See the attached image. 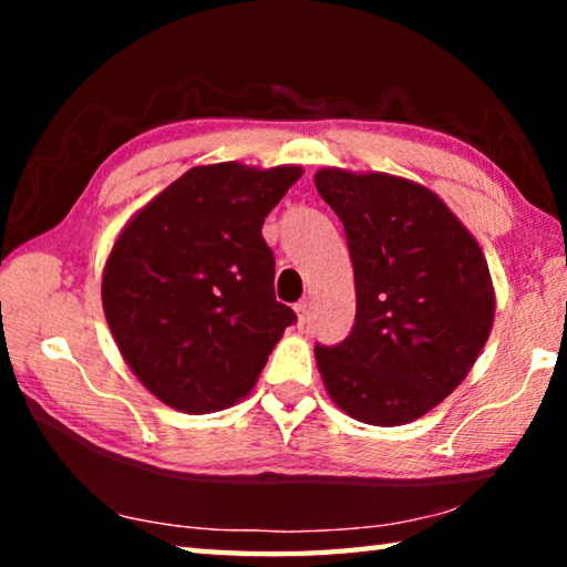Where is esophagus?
<instances>
[{
    "label": "esophagus",
    "mask_w": 567,
    "mask_h": 567,
    "mask_svg": "<svg viewBox=\"0 0 567 567\" xmlns=\"http://www.w3.org/2000/svg\"><path fill=\"white\" fill-rule=\"evenodd\" d=\"M295 315H297V324H300V328H305L307 320H310V302H307V300L297 302L295 305Z\"/></svg>",
    "instance_id": "34e87169"
}]
</instances>
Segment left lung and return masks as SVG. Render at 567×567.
<instances>
[{"mask_svg":"<svg viewBox=\"0 0 567 567\" xmlns=\"http://www.w3.org/2000/svg\"><path fill=\"white\" fill-rule=\"evenodd\" d=\"M354 272L352 332L315 348L334 405L395 427L440 405L483 352L495 290L477 239L433 189L385 172L322 167Z\"/></svg>","mask_w":567,"mask_h":567,"instance_id":"obj_1","label":"left lung"}]
</instances>
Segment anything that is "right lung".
Returning a JSON list of instances; mask_svg holds the SVG:
<instances>
[{"instance_id": "add662e5", "label": "right lung", "mask_w": 567, "mask_h": 567, "mask_svg": "<svg viewBox=\"0 0 567 567\" xmlns=\"http://www.w3.org/2000/svg\"><path fill=\"white\" fill-rule=\"evenodd\" d=\"M302 167L187 169L134 215L102 272L124 362L165 405L205 415L243 400L297 318L275 300L265 217Z\"/></svg>"}]
</instances>
